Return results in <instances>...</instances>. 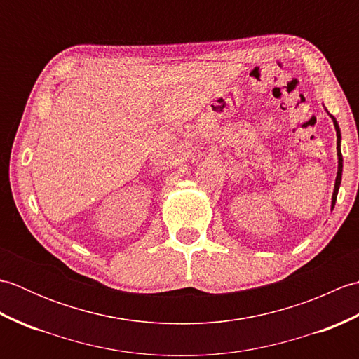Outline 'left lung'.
<instances>
[{
	"mask_svg": "<svg viewBox=\"0 0 359 359\" xmlns=\"http://www.w3.org/2000/svg\"><path fill=\"white\" fill-rule=\"evenodd\" d=\"M329 114V112H327ZM330 116V114H329ZM333 120V125L334 129H337V151H338V174H337V180H334V189H333V196H332V210L334 208V202H337V197H338V191H339V187H341V177H342V154H341V129L337 118L333 116H330Z\"/></svg>",
	"mask_w": 359,
	"mask_h": 359,
	"instance_id": "1",
	"label": "left lung"
}]
</instances>
